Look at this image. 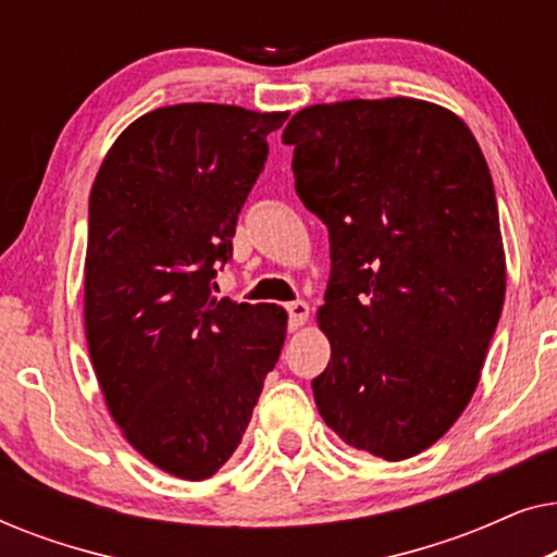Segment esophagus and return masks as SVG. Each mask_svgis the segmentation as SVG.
I'll return each instance as SVG.
<instances>
[{"mask_svg": "<svg viewBox=\"0 0 557 557\" xmlns=\"http://www.w3.org/2000/svg\"><path fill=\"white\" fill-rule=\"evenodd\" d=\"M288 311V326L292 330H299V326L309 319V304L307 301H292L286 307Z\"/></svg>", "mask_w": 557, "mask_h": 557, "instance_id": "1", "label": "esophagus"}]
</instances>
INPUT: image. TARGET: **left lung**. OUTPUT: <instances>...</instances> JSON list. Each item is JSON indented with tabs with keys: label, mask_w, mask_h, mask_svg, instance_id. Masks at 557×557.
I'll use <instances>...</instances> for the list:
<instances>
[{
	"label": "left lung",
	"mask_w": 557,
	"mask_h": 557,
	"mask_svg": "<svg viewBox=\"0 0 557 557\" xmlns=\"http://www.w3.org/2000/svg\"><path fill=\"white\" fill-rule=\"evenodd\" d=\"M281 139L330 231L319 413L352 448L410 459L469 406L505 304L490 166L456 113L406 96L307 106Z\"/></svg>",
	"instance_id": "8db88e82"
}]
</instances>
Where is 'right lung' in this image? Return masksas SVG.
Listing matches in <instances>:
<instances>
[{
    "mask_svg": "<svg viewBox=\"0 0 557 557\" xmlns=\"http://www.w3.org/2000/svg\"><path fill=\"white\" fill-rule=\"evenodd\" d=\"M286 116L154 109L121 132L90 187L83 314L98 385L128 444L189 482L238 448L286 339L276 304L212 294Z\"/></svg>",
    "mask_w": 557,
    "mask_h": 557,
    "instance_id": "obj_1",
    "label": "right lung"
}]
</instances>
